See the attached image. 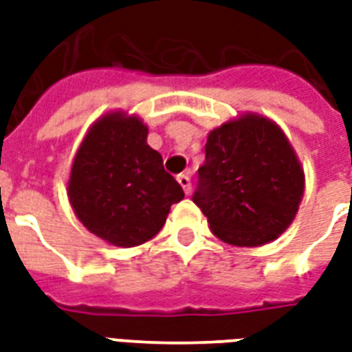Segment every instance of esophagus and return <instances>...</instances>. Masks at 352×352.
I'll list each match as a JSON object with an SVG mask.
<instances>
[{"label": "esophagus", "instance_id": "1", "mask_svg": "<svg viewBox=\"0 0 352 352\" xmlns=\"http://www.w3.org/2000/svg\"><path fill=\"white\" fill-rule=\"evenodd\" d=\"M177 181H179V184L183 186L184 194H190L192 183H190V175H188V173H181V175H177Z\"/></svg>", "mask_w": 352, "mask_h": 352}]
</instances>
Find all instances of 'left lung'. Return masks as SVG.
<instances>
[{
    "instance_id": "obj_1",
    "label": "left lung",
    "mask_w": 352,
    "mask_h": 352,
    "mask_svg": "<svg viewBox=\"0 0 352 352\" xmlns=\"http://www.w3.org/2000/svg\"><path fill=\"white\" fill-rule=\"evenodd\" d=\"M303 183L302 164L283 130L247 113L209 131L192 201L224 243L258 247L292 224Z\"/></svg>"
}]
</instances>
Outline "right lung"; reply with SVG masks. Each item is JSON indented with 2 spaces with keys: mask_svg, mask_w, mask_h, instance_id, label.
Masks as SVG:
<instances>
[{
  "mask_svg": "<svg viewBox=\"0 0 352 352\" xmlns=\"http://www.w3.org/2000/svg\"><path fill=\"white\" fill-rule=\"evenodd\" d=\"M146 133L138 116L107 113L92 124L73 160L67 183L73 211L88 232L116 247L153 239L169 207L184 198L160 153L146 145Z\"/></svg>",
  "mask_w": 352,
  "mask_h": 352,
  "instance_id": "1",
  "label": "right lung"
}]
</instances>
